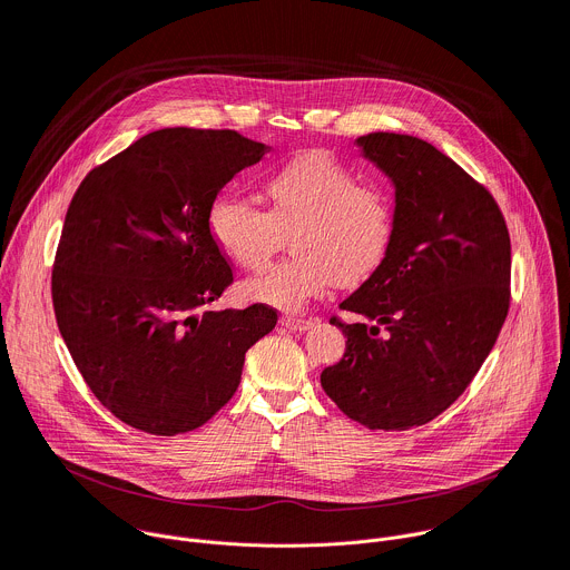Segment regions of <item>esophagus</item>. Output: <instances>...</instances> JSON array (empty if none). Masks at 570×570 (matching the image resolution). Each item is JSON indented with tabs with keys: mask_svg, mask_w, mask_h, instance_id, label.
<instances>
[{
	"mask_svg": "<svg viewBox=\"0 0 570 570\" xmlns=\"http://www.w3.org/2000/svg\"><path fill=\"white\" fill-rule=\"evenodd\" d=\"M313 317H299V315H282V324L291 332H306L313 327Z\"/></svg>",
	"mask_w": 570,
	"mask_h": 570,
	"instance_id": "34e87169",
	"label": "esophagus"
}]
</instances>
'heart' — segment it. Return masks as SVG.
<instances>
[{
  "label": "heart",
  "mask_w": 570,
  "mask_h": 570,
  "mask_svg": "<svg viewBox=\"0 0 570 570\" xmlns=\"http://www.w3.org/2000/svg\"><path fill=\"white\" fill-rule=\"evenodd\" d=\"M266 209L248 198L220 194L207 209V234L234 264L262 268L284 243L286 259L243 284V293L295 311L332 282L354 284L385 257L392 236V200L332 153L291 157L262 180Z\"/></svg>",
  "instance_id": "1"
}]
</instances>
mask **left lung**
<instances>
[{
  "label": "left lung",
  "mask_w": 570,
  "mask_h": 570,
  "mask_svg": "<svg viewBox=\"0 0 570 570\" xmlns=\"http://www.w3.org/2000/svg\"><path fill=\"white\" fill-rule=\"evenodd\" d=\"M392 180L385 257L332 315L345 356L320 383L372 431L429 424L466 390L510 311V232L494 196L433 144L396 132L358 137Z\"/></svg>",
  "instance_id": "1"
}]
</instances>
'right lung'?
I'll return each mask as SVG.
<instances>
[{
  "mask_svg": "<svg viewBox=\"0 0 570 570\" xmlns=\"http://www.w3.org/2000/svg\"><path fill=\"white\" fill-rule=\"evenodd\" d=\"M268 150L236 130L161 128L92 169L69 203L51 273L58 330L95 396L137 431L209 422L275 330L266 304L205 308L234 282L207 209Z\"/></svg>",
  "mask_w": 570,
  "mask_h": 570,
  "instance_id": "obj_1",
  "label": "right lung"
}]
</instances>
